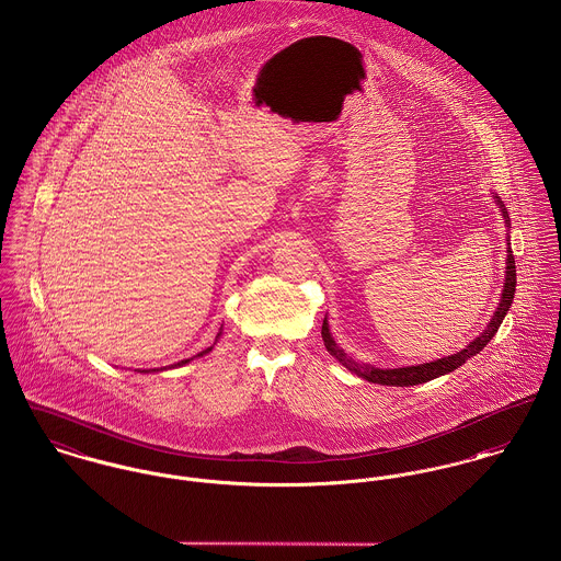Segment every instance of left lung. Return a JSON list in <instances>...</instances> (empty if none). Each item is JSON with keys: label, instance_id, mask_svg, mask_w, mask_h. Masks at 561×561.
Returning a JSON list of instances; mask_svg holds the SVG:
<instances>
[{"label": "left lung", "instance_id": "8db88e82", "mask_svg": "<svg viewBox=\"0 0 561 561\" xmlns=\"http://www.w3.org/2000/svg\"><path fill=\"white\" fill-rule=\"evenodd\" d=\"M497 203H500V207H502V216L506 218V225H508V214H506V209H504L502 201H497ZM515 286H517V268H515V256H513V250L508 248V254H506V282H504L502 298H500L497 311H495L494 318H492V322H490V327H488V330H485L481 336H477V339H474L466 350H461V352L454 354V356H447V358L434 360V363L420 364V366H404V368H375V366H368V364H358L356 360L347 358V356L343 354V350H339V347H336V343H334V341H332V336H330L327 320H324V324H322V339H324L327 350H329L330 354H332L339 363L343 364L345 368H350L352 373H356L358 377H363L366 381H370V383L398 386V388L426 383V381L434 379V377H440V375H445V373L456 370V368L466 363L468 358L477 356V354H479V352H481V350L492 341V336H494L497 329H500V324H502V320H504V316H506V311H508V307H511V302H513Z\"/></svg>", "mask_w": 561, "mask_h": 561}]
</instances>
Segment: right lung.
I'll return each mask as SVG.
<instances>
[{
	"label": "right lung",
	"mask_w": 561,
	"mask_h": 561,
	"mask_svg": "<svg viewBox=\"0 0 561 561\" xmlns=\"http://www.w3.org/2000/svg\"><path fill=\"white\" fill-rule=\"evenodd\" d=\"M207 352H211V347H207L203 354H207ZM203 354H201V356H203ZM186 363H191V358H188V360H182V363L173 364V366H184Z\"/></svg>",
	"instance_id": "add662e5"
}]
</instances>
